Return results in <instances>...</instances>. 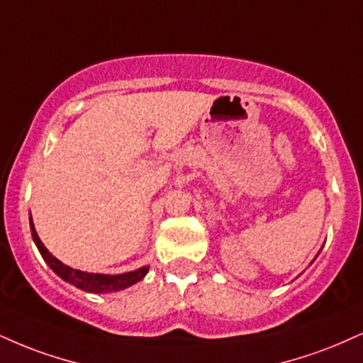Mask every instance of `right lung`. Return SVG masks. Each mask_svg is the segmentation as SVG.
<instances>
[{"label": "right lung", "mask_w": 363, "mask_h": 363, "mask_svg": "<svg viewBox=\"0 0 363 363\" xmlns=\"http://www.w3.org/2000/svg\"><path fill=\"white\" fill-rule=\"evenodd\" d=\"M30 230H32L35 245H37L38 252H40V255L43 257V260L47 262V265H49V267L54 270L60 279H64L65 282L76 286L77 289L93 292V294L116 292V291L126 289V287L133 286V284L142 281L148 272V267H140L137 270H132V272L118 274V276H108V274H91V272H82V270L72 269L69 267V265L62 264L59 259H55V257L47 250L45 245L40 242V238H38L37 231H35L32 215H30Z\"/></svg>", "instance_id": "obj_1"}]
</instances>
